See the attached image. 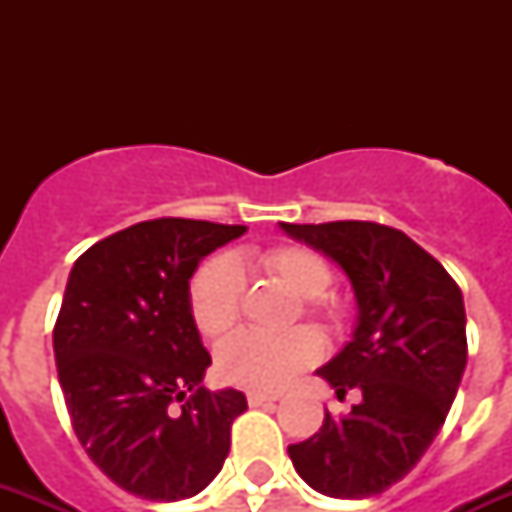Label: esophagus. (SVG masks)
Wrapping results in <instances>:
<instances>
[{
  "mask_svg": "<svg viewBox=\"0 0 512 512\" xmlns=\"http://www.w3.org/2000/svg\"><path fill=\"white\" fill-rule=\"evenodd\" d=\"M249 406H263V404H273V401H279L276 393H260V390H249L247 393Z\"/></svg>",
  "mask_w": 512,
  "mask_h": 512,
  "instance_id": "1",
  "label": "esophagus"
}]
</instances>
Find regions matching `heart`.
Masks as SVG:
<instances>
[{
    "label": "heart",
    "instance_id": "heart-1",
    "mask_svg": "<svg viewBox=\"0 0 512 512\" xmlns=\"http://www.w3.org/2000/svg\"><path fill=\"white\" fill-rule=\"evenodd\" d=\"M268 276L284 284L300 300H308V311L327 321H340V308L327 297L332 271L324 257L305 247H273L257 257ZM244 295V276L239 260L215 257L191 281V316L204 337H220L236 327ZM324 353L321 337L313 329H295L287 335H257L239 332L217 348V374L231 385L249 390H279L297 374L313 366Z\"/></svg>",
    "mask_w": 512,
    "mask_h": 512
}]
</instances>
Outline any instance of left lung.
Wrapping results in <instances>:
<instances>
[{
	"label": "left lung",
	"mask_w": 512,
	"mask_h": 512,
	"mask_svg": "<svg viewBox=\"0 0 512 512\" xmlns=\"http://www.w3.org/2000/svg\"><path fill=\"white\" fill-rule=\"evenodd\" d=\"M281 231L335 260L358 305L350 342L316 374L337 398L348 390L361 398L345 417L327 412L289 457L316 492L374 497L420 462L457 396L468 364L462 292L436 257L390 225L281 223Z\"/></svg>",
	"instance_id": "1"
}]
</instances>
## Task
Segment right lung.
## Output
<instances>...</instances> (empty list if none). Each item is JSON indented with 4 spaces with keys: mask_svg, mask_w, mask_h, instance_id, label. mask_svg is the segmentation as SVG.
<instances>
[{
    "mask_svg": "<svg viewBox=\"0 0 512 512\" xmlns=\"http://www.w3.org/2000/svg\"><path fill=\"white\" fill-rule=\"evenodd\" d=\"M244 225L159 217L92 244L68 273L52 348L71 425L124 492L175 502L220 473L241 390L201 385L212 364L188 281Z\"/></svg>",
    "mask_w": 512,
    "mask_h": 512,
    "instance_id": "1",
    "label": "right lung"
}]
</instances>
